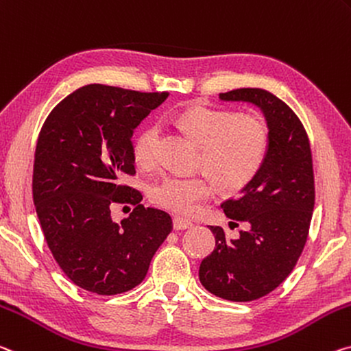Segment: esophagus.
Segmentation results:
<instances>
[{
  "mask_svg": "<svg viewBox=\"0 0 351 351\" xmlns=\"http://www.w3.org/2000/svg\"><path fill=\"white\" fill-rule=\"evenodd\" d=\"M192 221H189L186 219H181V217H175L173 219V230L175 231H182V230H189L192 228Z\"/></svg>",
  "mask_w": 351,
  "mask_h": 351,
  "instance_id": "obj_1",
  "label": "esophagus"
}]
</instances>
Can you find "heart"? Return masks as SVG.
<instances>
[{
	"instance_id": "1",
	"label": "heart",
	"mask_w": 351,
	"mask_h": 351,
	"mask_svg": "<svg viewBox=\"0 0 351 351\" xmlns=\"http://www.w3.org/2000/svg\"><path fill=\"white\" fill-rule=\"evenodd\" d=\"M178 121L202 145L198 167L208 171L193 175H167L149 189L154 204L181 215H192L213 198L215 180L226 191L247 186L263 167L269 153L270 130L264 117L232 110L192 106ZM160 126L142 128L132 143L138 164L152 169L159 160Z\"/></svg>"
}]
</instances>
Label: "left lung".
I'll return each mask as SVG.
<instances>
[{"mask_svg": "<svg viewBox=\"0 0 351 351\" xmlns=\"http://www.w3.org/2000/svg\"><path fill=\"white\" fill-rule=\"evenodd\" d=\"M219 98L258 106L269 125L270 145L241 195L221 203L230 223L247 221L248 230L230 239L223 228L209 226L215 248L202 261L198 276L217 297L252 302L280 286L303 252L315 199L313 154L303 123L274 93L236 88Z\"/></svg>", "mask_w": 351, "mask_h": 351, "instance_id": "obj_1", "label": "left lung"}]
</instances>
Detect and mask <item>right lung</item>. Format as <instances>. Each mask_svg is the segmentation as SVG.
<instances>
[{
    "label": "right lung",
    "instance_id": "right-lung-1",
    "mask_svg": "<svg viewBox=\"0 0 351 351\" xmlns=\"http://www.w3.org/2000/svg\"><path fill=\"white\" fill-rule=\"evenodd\" d=\"M167 97L88 84L64 98L42 126L32 198L56 263L84 291L117 295L141 285L173 228L169 214L145 208L141 192L120 184L136 173L132 132ZM114 202L136 208L115 224Z\"/></svg>",
    "mask_w": 351,
    "mask_h": 351
}]
</instances>
